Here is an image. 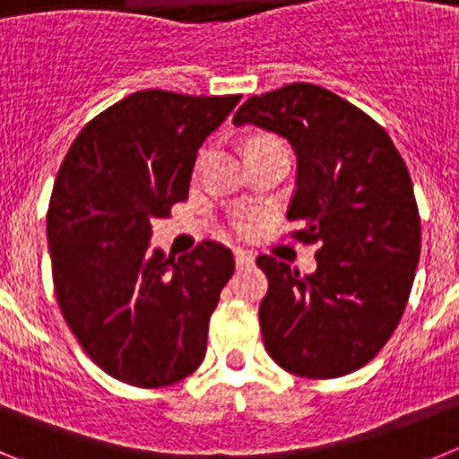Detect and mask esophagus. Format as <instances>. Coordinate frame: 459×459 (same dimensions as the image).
<instances>
[{"label":"esophagus","instance_id":"esophagus-1","mask_svg":"<svg viewBox=\"0 0 459 459\" xmlns=\"http://www.w3.org/2000/svg\"><path fill=\"white\" fill-rule=\"evenodd\" d=\"M234 262H237V269H243V266L255 264V255L250 253V250L237 248L234 250Z\"/></svg>","mask_w":459,"mask_h":459}]
</instances>
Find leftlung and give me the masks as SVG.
Wrapping results in <instances>:
<instances>
[{"instance_id": "8db88e82", "label": "left lung", "mask_w": 459, "mask_h": 459, "mask_svg": "<svg viewBox=\"0 0 459 459\" xmlns=\"http://www.w3.org/2000/svg\"><path fill=\"white\" fill-rule=\"evenodd\" d=\"M234 126L285 137L296 153L287 221L319 243L301 275L259 255L269 278L259 326L271 359L307 379H333L379 354L400 324L420 255L411 177L388 133L328 89L291 82L253 96Z\"/></svg>"}]
</instances>
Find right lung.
I'll return each mask as SVG.
<instances>
[{
	"instance_id": "add662e5",
	"label": "right lung",
	"mask_w": 459,
	"mask_h": 459,
	"mask_svg": "<svg viewBox=\"0 0 459 459\" xmlns=\"http://www.w3.org/2000/svg\"><path fill=\"white\" fill-rule=\"evenodd\" d=\"M238 100L131 93L84 126L56 174L48 209L56 301L93 363L124 384L169 386L204 360L234 257L216 241L179 259L149 250L152 221L188 197L197 149Z\"/></svg>"
}]
</instances>
